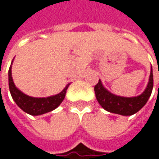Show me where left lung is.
<instances>
[{"label":"left lung","instance_id":"1","mask_svg":"<svg viewBox=\"0 0 159 159\" xmlns=\"http://www.w3.org/2000/svg\"><path fill=\"white\" fill-rule=\"evenodd\" d=\"M153 83H154L153 71L151 69L148 84L145 90L138 97L123 98V97L115 96L110 93L102 85L100 80L95 85L94 89L96 93V98L103 109L111 113H116L123 116H130L140 111L145 105L149 97L151 96L152 89H153Z\"/></svg>","mask_w":159,"mask_h":159}]
</instances>
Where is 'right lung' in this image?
Instances as JSON below:
<instances>
[{"mask_svg": "<svg viewBox=\"0 0 159 159\" xmlns=\"http://www.w3.org/2000/svg\"><path fill=\"white\" fill-rule=\"evenodd\" d=\"M8 75H9V89L13 99L21 110L33 116L47 113L59 107L60 104L64 99L66 90L69 86V84H67L66 87L61 93L52 97L40 98H32L25 95L16 87L12 78V67H10L9 69Z\"/></svg>", "mask_w": 159, "mask_h": 159, "instance_id": "right-lung-1", "label": "right lung"}]
</instances>
